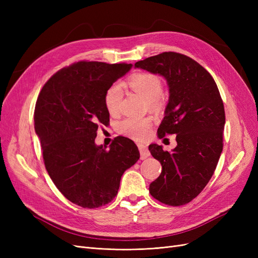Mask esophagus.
Returning a JSON list of instances; mask_svg holds the SVG:
<instances>
[{
  "label": "esophagus",
  "mask_w": 258,
  "mask_h": 258,
  "mask_svg": "<svg viewBox=\"0 0 258 258\" xmlns=\"http://www.w3.org/2000/svg\"><path fill=\"white\" fill-rule=\"evenodd\" d=\"M138 147H139V151H140V155H141V159H145L151 155V153H150V151H148V148H147L146 145L139 144Z\"/></svg>",
  "instance_id": "1"
}]
</instances>
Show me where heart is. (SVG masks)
Segmentation results:
<instances>
[{"label": "heart", "mask_w": 258, "mask_h": 258, "mask_svg": "<svg viewBox=\"0 0 258 258\" xmlns=\"http://www.w3.org/2000/svg\"><path fill=\"white\" fill-rule=\"evenodd\" d=\"M128 85L130 88L146 100L151 110H158L162 102L159 97L162 90L161 80L152 73H138L131 76ZM122 90L118 84L112 85L105 92L104 103L107 112L117 115L120 112ZM153 120L151 117H128L118 122L117 130L119 134L137 141H143L151 135Z\"/></svg>", "instance_id": "b5f03b06"}]
</instances>
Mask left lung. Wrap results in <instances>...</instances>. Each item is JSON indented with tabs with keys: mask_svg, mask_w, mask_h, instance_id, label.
Returning <instances> with one entry per match:
<instances>
[{
	"mask_svg": "<svg viewBox=\"0 0 258 258\" xmlns=\"http://www.w3.org/2000/svg\"><path fill=\"white\" fill-rule=\"evenodd\" d=\"M135 67L166 79L169 102L157 134L159 139L176 135L172 153L157 144L148 146L162 167L150 192L165 205H186L209 183L223 151L225 110L220 91L207 70L182 53L162 52Z\"/></svg>",
	"mask_w": 258,
	"mask_h": 258,
	"instance_id": "8db88e82",
	"label": "left lung"
}]
</instances>
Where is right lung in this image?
<instances>
[{"label":"right lung","instance_id":"right-lung-1","mask_svg":"<svg viewBox=\"0 0 258 258\" xmlns=\"http://www.w3.org/2000/svg\"><path fill=\"white\" fill-rule=\"evenodd\" d=\"M132 64L79 61L46 82L34 110L45 168L53 184L73 204L95 209L107 205L121 175L140 158L130 139L117 137L106 151L96 145L99 123L107 124L104 96Z\"/></svg>","mask_w":258,"mask_h":258}]
</instances>
